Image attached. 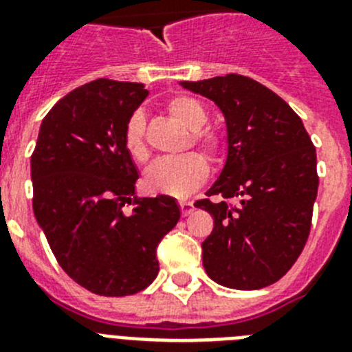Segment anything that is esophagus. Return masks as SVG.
Returning <instances> with one entry per match:
<instances>
[{
  "mask_svg": "<svg viewBox=\"0 0 352 352\" xmlns=\"http://www.w3.org/2000/svg\"><path fill=\"white\" fill-rule=\"evenodd\" d=\"M179 210H182L183 217H186V214H190L192 211H194V203H190V201H183V203H179Z\"/></svg>",
  "mask_w": 352,
  "mask_h": 352,
  "instance_id": "esophagus-1",
  "label": "esophagus"
}]
</instances>
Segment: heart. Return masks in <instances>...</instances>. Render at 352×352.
<instances>
[{
    "label": "heart",
    "mask_w": 352,
    "mask_h": 352,
    "mask_svg": "<svg viewBox=\"0 0 352 352\" xmlns=\"http://www.w3.org/2000/svg\"><path fill=\"white\" fill-rule=\"evenodd\" d=\"M167 111L179 123L192 130V142L211 158H217L223 148V138L214 129H203L208 121L206 109L194 96L176 95L167 102ZM123 142L130 157L146 162L149 149L144 139V116L133 113L123 133ZM208 176V164L199 153H185L178 157L160 158L144 174L146 190L153 194L185 197L192 194Z\"/></svg>",
    "instance_id": "obj_1"
}]
</instances>
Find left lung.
<instances>
[{"label": "left lung", "mask_w": 352, "mask_h": 352, "mask_svg": "<svg viewBox=\"0 0 352 352\" xmlns=\"http://www.w3.org/2000/svg\"><path fill=\"white\" fill-rule=\"evenodd\" d=\"M179 84L214 102L226 118L227 158L206 195L239 201L195 203L213 217L204 270L223 287L275 284L300 257L312 223L319 178L309 133L287 102L250 77Z\"/></svg>", "instance_id": "left-lung-1"}]
</instances>
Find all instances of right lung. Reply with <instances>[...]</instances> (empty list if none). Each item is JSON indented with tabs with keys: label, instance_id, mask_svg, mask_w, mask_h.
<instances>
[{
	"label": "right lung",
	"instance_id": "right-lung-1",
	"mask_svg": "<svg viewBox=\"0 0 352 352\" xmlns=\"http://www.w3.org/2000/svg\"><path fill=\"white\" fill-rule=\"evenodd\" d=\"M146 96L141 82L84 84L43 118L31 155L36 222L65 273L100 296L148 287L158 243L179 220L176 199L135 197L139 173L123 133Z\"/></svg>",
	"mask_w": 352,
	"mask_h": 352
}]
</instances>
